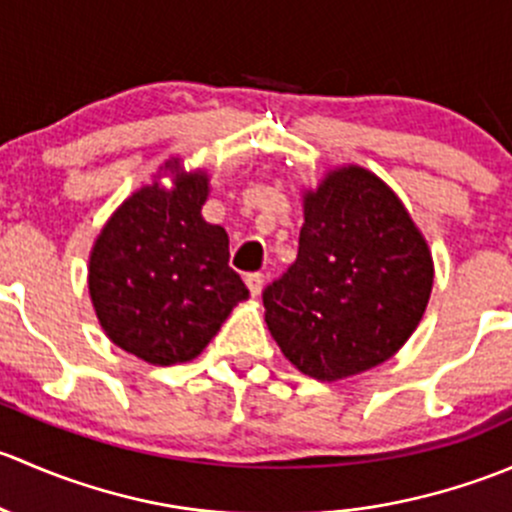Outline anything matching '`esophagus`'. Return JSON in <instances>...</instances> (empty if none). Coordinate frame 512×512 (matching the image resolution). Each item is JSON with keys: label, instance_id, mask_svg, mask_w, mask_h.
Masks as SVG:
<instances>
[{"label": "esophagus", "instance_id": "1", "mask_svg": "<svg viewBox=\"0 0 512 512\" xmlns=\"http://www.w3.org/2000/svg\"><path fill=\"white\" fill-rule=\"evenodd\" d=\"M247 282V289H250L252 297H257V294L262 292V285H265V275H260V272H252V275L245 277Z\"/></svg>", "mask_w": 512, "mask_h": 512}]
</instances>
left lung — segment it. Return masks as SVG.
<instances>
[{"mask_svg":"<svg viewBox=\"0 0 512 512\" xmlns=\"http://www.w3.org/2000/svg\"><path fill=\"white\" fill-rule=\"evenodd\" d=\"M433 260L394 190L359 165L304 193L297 260L265 287V322L302 374L337 381L391 359L414 334Z\"/></svg>","mask_w":512,"mask_h":512,"instance_id":"8db88e82","label":"left lung"}]
</instances>
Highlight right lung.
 Wrapping results in <instances>:
<instances>
[{"label":"right lung","instance_id":"right-lung-1","mask_svg":"<svg viewBox=\"0 0 512 512\" xmlns=\"http://www.w3.org/2000/svg\"><path fill=\"white\" fill-rule=\"evenodd\" d=\"M173 188L136 190L103 225L89 257V292L116 347L156 366L195 359L237 302L250 297L227 265L230 240L205 223L208 175L165 163Z\"/></svg>","mask_w":512,"mask_h":512}]
</instances>
